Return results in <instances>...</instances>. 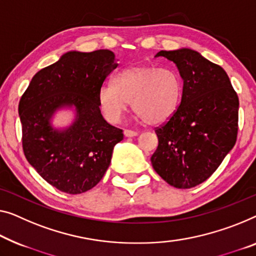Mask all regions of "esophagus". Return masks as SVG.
Masks as SVG:
<instances>
[{
    "mask_svg": "<svg viewBox=\"0 0 256 256\" xmlns=\"http://www.w3.org/2000/svg\"><path fill=\"white\" fill-rule=\"evenodd\" d=\"M124 136H138V132L133 131V130L125 128V130H124Z\"/></svg>",
    "mask_w": 256,
    "mask_h": 256,
    "instance_id": "esophagus-1",
    "label": "esophagus"
}]
</instances>
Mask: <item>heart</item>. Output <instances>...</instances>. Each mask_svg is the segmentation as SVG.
I'll return each mask as SVG.
<instances>
[{
    "mask_svg": "<svg viewBox=\"0 0 256 256\" xmlns=\"http://www.w3.org/2000/svg\"><path fill=\"white\" fill-rule=\"evenodd\" d=\"M182 98V82L171 68L138 64L118 74L112 85L98 92V104L110 123H117L128 104L144 124L158 125L176 112Z\"/></svg>",
    "mask_w": 256,
    "mask_h": 256,
    "instance_id": "b5f03b06",
    "label": "heart"
}]
</instances>
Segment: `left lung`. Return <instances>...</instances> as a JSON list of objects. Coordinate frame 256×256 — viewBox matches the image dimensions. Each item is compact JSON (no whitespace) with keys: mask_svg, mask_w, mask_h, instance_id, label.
<instances>
[{"mask_svg":"<svg viewBox=\"0 0 256 256\" xmlns=\"http://www.w3.org/2000/svg\"><path fill=\"white\" fill-rule=\"evenodd\" d=\"M158 56L176 64L182 94L174 116L155 128L152 166L168 184L190 188L207 180L234 148L239 98L223 68L198 52L182 48Z\"/></svg>","mask_w":256,"mask_h":256,"instance_id":"1","label":"left lung"}]
</instances>
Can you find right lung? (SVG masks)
I'll use <instances>...</instances> for the list:
<instances>
[{
  "instance_id": "right-lung-1",
  "label": "right lung",
  "mask_w": 256,
  "mask_h": 256,
  "mask_svg": "<svg viewBox=\"0 0 256 256\" xmlns=\"http://www.w3.org/2000/svg\"><path fill=\"white\" fill-rule=\"evenodd\" d=\"M117 66L108 49L68 52L36 72L19 101L25 158L64 193L93 188L109 168L115 144L123 140V130L106 123L98 104V92ZM72 105L74 124L64 132L52 128L48 120L56 110Z\"/></svg>"
}]
</instances>
